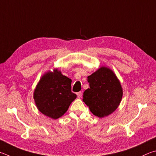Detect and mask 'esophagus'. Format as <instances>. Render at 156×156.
<instances>
[{"mask_svg":"<svg viewBox=\"0 0 156 156\" xmlns=\"http://www.w3.org/2000/svg\"><path fill=\"white\" fill-rule=\"evenodd\" d=\"M76 95H77V96H78V98H80V97L82 96V92H81V91H80V92H78L77 93H76Z\"/></svg>","mask_w":156,"mask_h":156,"instance_id":"1","label":"esophagus"}]
</instances>
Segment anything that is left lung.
Masks as SVG:
<instances>
[{
    "label": "left lung",
    "instance_id": "8db88e82",
    "mask_svg": "<svg viewBox=\"0 0 156 156\" xmlns=\"http://www.w3.org/2000/svg\"><path fill=\"white\" fill-rule=\"evenodd\" d=\"M90 88L84 90L83 101L98 117L109 115L117 108L123 96L120 82L114 72L101 67L88 76Z\"/></svg>",
    "mask_w": 156,
    "mask_h": 156
}]
</instances>
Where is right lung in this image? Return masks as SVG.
<instances>
[{"mask_svg": "<svg viewBox=\"0 0 156 156\" xmlns=\"http://www.w3.org/2000/svg\"><path fill=\"white\" fill-rule=\"evenodd\" d=\"M72 80L60 71L46 73L34 91V100L39 111L54 119L63 116L76 98L72 92Z\"/></svg>", "mask_w": 156, "mask_h": 156, "instance_id": "add662e5", "label": "right lung"}]
</instances>
